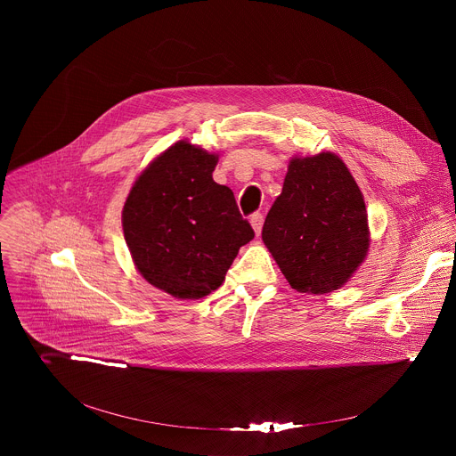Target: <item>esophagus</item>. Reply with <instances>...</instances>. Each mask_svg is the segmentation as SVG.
Wrapping results in <instances>:
<instances>
[{"label":"esophagus","instance_id":"1","mask_svg":"<svg viewBox=\"0 0 456 456\" xmlns=\"http://www.w3.org/2000/svg\"><path fill=\"white\" fill-rule=\"evenodd\" d=\"M250 225H252V229H254L256 234L262 232V227H264V215H262V213H254V215L250 216Z\"/></svg>","mask_w":456,"mask_h":456}]
</instances>
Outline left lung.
Wrapping results in <instances>:
<instances>
[{
  "mask_svg": "<svg viewBox=\"0 0 456 456\" xmlns=\"http://www.w3.org/2000/svg\"><path fill=\"white\" fill-rule=\"evenodd\" d=\"M262 238L297 292L329 294L355 274L370 250V227L362 192L341 157L290 159Z\"/></svg>",
  "mask_w": 456,
  "mask_h": 456,
  "instance_id": "1",
  "label": "left lung"
}]
</instances>
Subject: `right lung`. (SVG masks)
<instances>
[{
	"instance_id": "1",
	"label": "right lung",
	"mask_w": 456,
	"mask_h": 456,
	"mask_svg": "<svg viewBox=\"0 0 456 456\" xmlns=\"http://www.w3.org/2000/svg\"><path fill=\"white\" fill-rule=\"evenodd\" d=\"M218 153L178 141L135 178L122 209L135 269L176 299L216 290L254 231L234 194L213 180Z\"/></svg>"
}]
</instances>
